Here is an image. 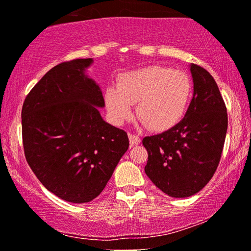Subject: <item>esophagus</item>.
Wrapping results in <instances>:
<instances>
[{
    "label": "esophagus",
    "instance_id": "obj_1",
    "mask_svg": "<svg viewBox=\"0 0 251 251\" xmlns=\"http://www.w3.org/2000/svg\"><path fill=\"white\" fill-rule=\"evenodd\" d=\"M128 139H129V145H131V147L139 145V143L141 142V139H140L138 135H134V134H128Z\"/></svg>",
    "mask_w": 251,
    "mask_h": 251
}]
</instances>
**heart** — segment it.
Returning <instances> with one entry per match:
<instances>
[{
    "label": "heart",
    "instance_id": "b5f03b06",
    "mask_svg": "<svg viewBox=\"0 0 251 251\" xmlns=\"http://www.w3.org/2000/svg\"><path fill=\"white\" fill-rule=\"evenodd\" d=\"M192 96V81L182 71L148 66L123 73L118 85L106 87L104 102L110 120L122 126L134 117L142 125L164 132L182 119Z\"/></svg>",
    "mask_w": 251,
    "mask_h": 251
}]
</instances>
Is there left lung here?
<instances>
[{
  "label": "left lung",
  "instance_id": "8db88e82",
  "mask_svg": "<svg viewBox=\"0 0 251 251\" xmlns=\"http://www.w3.org/2000/svg\"><path fill=\"white\" fill-rule=\"evenodd\" d=\"M194 93L175 127L142 140L148 151L145 172L153 185L176 199L205 187L219 164L227 132V110L215 79L205 69L189 65Z\"/></svg>",
  "mask_w": 251,
  "mask_h": 251
}]
</instances>
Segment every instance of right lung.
<instances>
[{"label": "right lung", "mask_w": 251, "mask_h": 251, "mask_svg": "<svg viewBox=\"0 0 251 251\" xmlns=\"http://www.w3.org/2000/svg\"><path fill=\"white\" fill-rule=\"evenodd\" d=\"M93 58L53 66L26 96L23 145L29 168L49 192L71 203L101 194L127 151V133L110 125L100 85L87 75Z\"/></svg>", "instance_id": "add662e5"}]
</instances>
